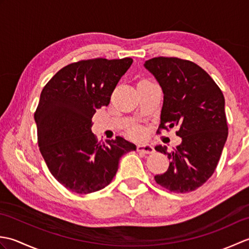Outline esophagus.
<instances>
[{
  "mask_svg": "<svg viewBox=\"0 0 249 249\" xmlns=\"http://www.w3.org/2000/svg\"><path fill=\"white\" fill-rule=\"evenodd\" d=\"M137 150H138L139 153H142V154H152L155 151L154 147L151 144H139L137 146Z\"/></svg>",
  "mask_w": 249,
  "mask_h": 249,
  "instance_id": "1",
  "label": "esophagus"
}]
</instances>
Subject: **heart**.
I'll return each instance as SVG.
<instances>
[{
	"mask_svg": "<svg viewBox=\"0 0 249 249\" xmlns=\"http://www.w3.org/2000/svg\"><path fill=\"white\" fill-rule=\"evenodd\" d=\"M129 135L131 137H134V138H138V137H140L142 135V130H141V128L135 126V127H131L129 129Z\"/></svg>",
	"mask_w": 249,
	"mask_h": 249,
	"instance_id": "1",
	"label": "heart"
}]
</instances>
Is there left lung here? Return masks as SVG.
Listing matches in <instances>:
<instances>
[{
	"instance_id": "1",
	"label": "left lung",
	"mask_w": 249,
	"mask_h": 249,
	"mask_svg": "<svg viewBox=\"0 0 249 249\" xmlns=\"http://www.w3.org/2000/svg\"><path fill=\"white\" fill-rule=\"evenodd\" d=\"M144 67L161 87L163 104L158 129L179 128L182 143L171 152L167 146L155 150L168 155V170L155 181L170 192H193L214 173L228 137L225 97L211 76L194 62L158 56Z\"/></svg>"
}]
</instances>
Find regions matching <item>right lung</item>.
<instances>
[{
  "label": "right lung",
  "mask_w": 249,
  "mask_h": 249,
  "mask_svg": "<svg viewBox=\"0 0 249 249\" xmlns=\"http://www.w3.org/2000/svg\"><path fill=\"white\" fill-rule=\"evenodd\" d=\"M133 59L83 60L46 84L34 113L39 151L51 174L71 192L91 194L112 181L120 158L136 145L118 136L100 143L92 133L96 109L108 106Z\"/></svg>",
  "instance_id": "1"
}]
</instances>
